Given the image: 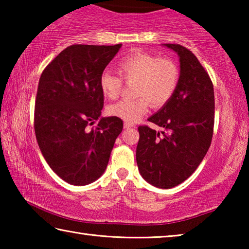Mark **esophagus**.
<instances>
[{"label":"esophagus","instance_id":"34e87169","mask_svg":"<svg viewBox=\"0 0 249 249\" xmlns=\"http://www.w3.org/2000/svg\"><path fill=\"white\" fill-rule=\"evenodd\" d=\"M133 124L132 123H127V122H125L124 123V128H130V127H133Z\"/></svg>","mask_w":249,"mask_h":249}]
</instances>
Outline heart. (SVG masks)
<instances>
[{
  "mask_svg": "<svg viewBox=\"0 0 249 249\" xmlns=\"http://www.w3.org/2000/svg\"><path fill=\"white\" fill-rule=\"evenodd\" d=\"M120 76L104 72L100 77V89L105 98L114 100L123 89V81L133 82L135 99H125L111 104L107 113L127 123H134L148 109L161 107L169 102L178 89L180 69L175 60L161 58L142 50H134L117 64Z\"/></svg>",
  "mask_w": 249,
  "mask_h": 249,
  "instance_id": "obj_1",
  "label": "heart"
}]
</instances>
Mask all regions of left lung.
Wrapping results in <instances>:
<instances>
[{"mask_svg": "<svg viewBox=\"0 0 249 249\" xmlns=\"http://www.w3.org/2000/svg\"><path fill=\"white\" fill-rule=\"evenodd\" d=\"M180 57V81L169 102L138 127L136 161L142 178L161 189L187 180L201 163L212 142L214 89L209 73L191 50L179 44H166Z\"/></svg>", "mask_w": 249, "mask_h": 249, "instance_id": "left-lung-1", "label": "left lung"}]
</instances>
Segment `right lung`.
I'll use <instances>...</instances> for the list:
<instances>
[{"instance_id":"add662e5","label":"right lung","mask_w":249,"mask_h":249,"mask_svg":"<svg viewBox=\"0 0 249 249\" xmlns=\"http://www.w3.org/2000/svg\"><path fill=\"white\" fill-rule=\"evenodd\" d=\"M121 46L71 45L41 72L34 113L36 140L49 167L70 184H89L103 175L123 129L121 119H100V77Z\"/></svg>"}]
</instances>
